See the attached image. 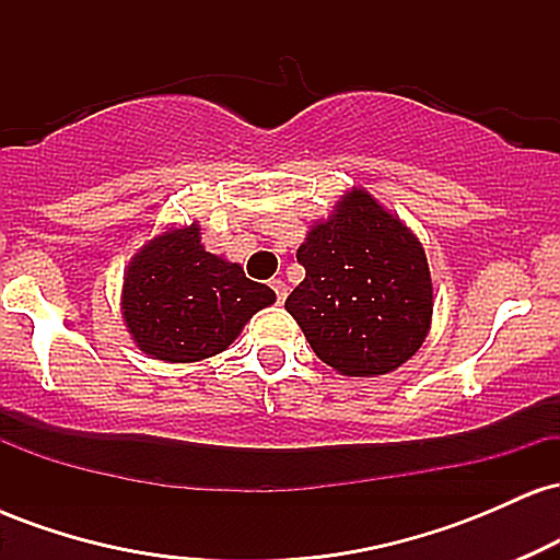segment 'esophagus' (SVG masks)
Masks as SVG:
<instances>
[{
	"label": "esophagus",
	"mask_w": 560,
	"mask_h": 560,
	"mask_svg": "<svg viewBox=\"0 0 560 560\" xmlns=\"http://www.w3.org/2000/svg\"><path fill=\"white\" fill-rule=\"evenodd\" d=\"M271 289L276 292V300L284 302L287 300V284L281 279H271Z\"/></svg>",
	"instance_id": "34e87169"
}]
</instances>
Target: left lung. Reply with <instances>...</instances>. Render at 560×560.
<instances>
[{
  "instance_id": "8db88e82",
  "label": "left lung",
  "mask_w": 560,
  "mask_h": 560,
  "mask_svg": "<svg viewBox=\"0 0 560 560\" xmlns=\"http://www.w3.org/2000/svg\"><path fill=\"white\" fill-rule=\"evenodd\" d=\"M305 279L284 307L313 352L345 376L400 369L427 339L434 292L421 242L369 191L352 189L307 231Z\"/></svg>"
}]
</instances>
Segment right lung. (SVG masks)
<instances>
[{
  "instance_id": "right-lung-1",
  "label": "right lung",
  "mask_w": 560,
  "mask_h": 560,
  "mask_svg": "<svg viewBox=\"0 0 560 560\" xmlns=\"http://www.w3.org/2000/svg\"><path fill=\"white\" fill-rule=\"evenodd\" d=\"M271 302L273 289L247 279L240 262L205 253L197 223L147 242L128 262L120 294L133 342L165 363L218 355Z\"/></svg>"
}]
</instances>
